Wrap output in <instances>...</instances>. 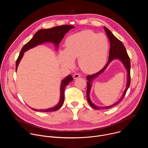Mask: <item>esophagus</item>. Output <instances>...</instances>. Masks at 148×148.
<instances>
[{
	"instance_id": "34e87169",
	"label": "esophagus",
	"mask_w": 148,
	"mask_h": 148,
	"mask_svg": "<svg viewBox=\"0 0 148 148\" xmlns=\"http://www.w3.org/2000/svg\"><path fill=\"white\" fill-rule=\"evenodd\" d=\"M80 76H81V75H80L79 74H78V73H75V74H74L73 78H74V79H77V78H79Z\"/></svg>"
}]
</instances>
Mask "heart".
Returning a JSON list of instances; mask_svg holds the SVG:
<instances>
[{"label": "heart", "instance_id": "obj_1", "mask_svg": "<svg viewBox=\"0 0 148 148\" xmlns=\"http://www.w3.org/2000/svg\"><path fill=\"white\" fill-rule=\"evenodd\" d=\"M109 43L104 34L84 30L69 36L64 51L60 53L62 64L71 67L78 58L80 69L84 73H94L102 68L106 62Z\"/></svg>", "mask_w": 148, "mask_h": 148}]
</instances>
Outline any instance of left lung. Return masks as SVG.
<instances>
[{
	"instance_id": "1",
	"label": "left lung",
	"mask_w": 148,
	"mask_h": 148,
	"mask_svg": "<svg viewBox=\"0 0 148 148\" xmlns=\"http://www.w3.org/2000/svg\"><path fill=\"white\" fill-rule=\"evenodd\" d=\"M105 32L107 33V35L109 38L110 42V54H109V58H108V62L107 64L105 65V66L99 72L94 74L92 75H90L87 76V79L88 80L87 84V98L88 102H89L91 106L96 110H105V109H108L110 108H112V107L115 106V105L119 103L123 98L125 97L126 91H127L128 89L130 87V83H131V75H130V70H131V61L130 58L128 56V54L126 52V49L124 47L123 43L122 42L118 40L112 33V32L106 27H103ZM114 59H119L124 65L127 71L128 74L127 75V87L126 88L121 98L114 104L108 107H98L93 104L90 101L89 98V92L91 88V83L92 80L97 76L101 73L106 69L107 66L109 63Z\"/></svg>"
}]
</instances>
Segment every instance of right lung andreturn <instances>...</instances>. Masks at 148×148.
Instances as JSON below:
<instances>
[{
    "label": "right lung",
    "instance_id": "add662e5",
    "mask_svg": "<svg viewBox=\"0 0 148 148\" xmlns=\"http://www.w3.org/2000/svg\"><path fill=\"white\" fill-rule=\"evenodd\" d=\"M74 28L71 25H61L56 26L48 29H40L38 30L33 36V38L22 47L20 51L19 56L16 62V71H17L20 60H22L24 53L28 50L32 49L39 45L43 44L46 42H51L56 46V49H58L59 43L61 41L65 34L71 29ZM73 80V78L71 75H68L64 79H62L60 86V101L55 107L46 109V110H36L32 108L34 111L39 112H53L60 109L64 103V90L68 84Z\"/></svg>",
    "mask_w": 148,
    "mask_h": 148
}]
</instances>
